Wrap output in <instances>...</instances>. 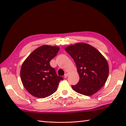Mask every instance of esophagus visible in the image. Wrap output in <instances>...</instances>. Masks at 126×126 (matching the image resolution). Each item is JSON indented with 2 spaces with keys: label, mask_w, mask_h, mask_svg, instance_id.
<instances>
[{
  "label": "esophagus",
  "mask_w": 126,
  "mask_h": 126,
  "mask_svg": "<svg viewBox=\"0 0 126 126\" xmlns=\"http://www.w3.org/2000/svg\"><path fill=\"white\" fill-rule=\"evenodd\" d=\"M68 75H69V74H68V73H66V74L64 75V79L67 78V77L68 76Z\"/></svg>",
  "instance_id": "34e87169"
}]
</instances>
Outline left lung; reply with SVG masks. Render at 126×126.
<instances>
[{
  "instance_id": "8db88e82",
  "label": "left lung",
  "mask_w": 126,
  "mask_h": 126,
  "mask_svg": "<svg viewBox=\"0 0 126 126\" xmlns=\"http://www.w3.org/2000/svg\"><path fill=\"white\" fill-rule=\"evenodd\" d=\"M65 50L73 58L79 80L73 89L81 94L91 96L97 93L107 80L109 65L98 50L85 43H77L66 47Z\"/></svg>"
}]
</instances>
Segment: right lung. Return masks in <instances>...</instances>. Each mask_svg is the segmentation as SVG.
<instances>
[{
  "label": "right lung",
  "mask_w": 126,
  "mask_h": 126,
  "mask_svg": "<svg viewBox=\"0 0 126 126\" xmlns=\"http://www.w3.org/2000/svg\"><path fill=\"white\" fill-rule=\"evenodd\" d=\"M60 50L57 46L43 45L32 52L23 62L20 69V79L26 90L34 97L44 98L57 90L63 80L50 65Z\"/></svg>",
  "instance_id": "add662e5"
}]
</instances>
